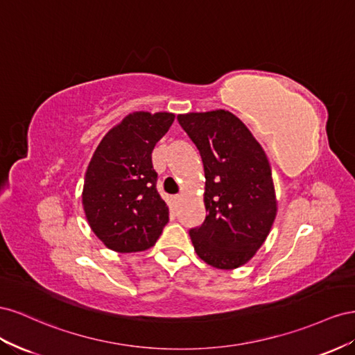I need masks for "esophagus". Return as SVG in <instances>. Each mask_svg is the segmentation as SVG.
Returning <instances> with one entry per match:
<instances>
[{"mask_svg":"<svg viewBox=\"0 0 355 355\" xmlns=\"http://www.w3.org/2000/svg\"><path fill=\"white\" fill-rule=\"evenodd\" d=\"M181 200H183V195H177V196H174V202H175V204H180Z\"/></svg>","mask_w":355,"mask_h":355,"instance_id":"34e87169","label":"esophagus"}]
</instances>
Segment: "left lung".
<instances>
[{"label":"left lung","instance_id":"left-lung-1","mask_svg":"<svg viewBox=\"0 0 355 355\" xmlns=\"http://www.w3.org/2000/svg\"><path fill=\"white\" fill-rule=\"evenodd\" d=\"M205 172V221L190 230L196 254L217 269H236L266 241L278 202L265 150L227 110L178 114Z\"/></svg>","mask_w":355,"mask_h":355}]
</instances>
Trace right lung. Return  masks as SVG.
<instances>
[{
    "label": "right lung",
    "instance_id": "right-lung-1",
    "mask_svg": "<svg viewBox=\"0 0 355 355\" xmlns=\"http://www.w3.org/2000/svg\"><path fill=\"white\" fill-rule=\"evenodd\" d=\"M174 119L166 111H134L108 130L89 162L83 209L90 229L110 250H148L169 220L156 190L151 151Z\"/></svg>",
    "mask_w": 355,
    "mask_h": 355
}]
</instances>
